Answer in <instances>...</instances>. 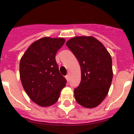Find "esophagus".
Here are the masks:
<instances>
[{"mask_svg":"<svg viewBox=\"0 0 134 134\" xmlns=\"http://www.w3.org/2000/svg\"><path fill=\"white\" fill-rule=\"evenodd\" d=\"M65 78H66V79L67 80V81H68V80H69V76L68 75H66V76H65Z\"/></svg>","mask_w":134,"mask_h":134,"instance_id":"esophagus-1","label":"esophagus"}]
</instances>
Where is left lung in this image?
<instances>
[{
  "label": "left lung",
  "instance_id": "8db88e82",
  "mask_svg": "<svg viewBox=\"0 0 134 134\" xmlns=\"http://www.w3.org/2000/svg\"><path fill=\"white\" fill-rule=\"evenodd\" d=\"M66 46L77 58L81 69V81L74 90L76 100L86 108L97 107L107 96L112 82L111 55L93 37H75Z\"/></svg>",
  "mask_w": 134,
  "mask_h": 134
}]
</instances>
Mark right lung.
<instances>
[{"instance_id":"add662e5","label":"right lung","mask_w":134,"mask_h":134,"mask_svg":"<svg viewBox=\"0 0 134 134\" xmlns=\"http://www.w3.org/2000/svg\"><path fill=\"white\" fill-rule=\"evenodd\" d=\"M64 42L63 38L40 39L29 46L20 61L23 88L34 102L42 107L56 103L66 86V79L55 61V54Z\"/></svg>"}]
</instances>
